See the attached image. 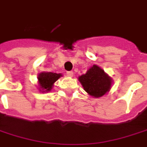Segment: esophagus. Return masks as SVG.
<instances>
[{
  "mask_svg": "<svg viewBox=\"0 0 147 147\" xmlns=\"http://www.w3.org/2000/svg\"><path fill=\"white\" fill-rule=\"evenodd\" d=\"M73 75H74L73 71H67V72H66V76H69V77H72V76H73Z\"/></svg>",
  "mask_w": 147,
  "mask_h": 147,
  "instance_id": "1",
  "label": "esophagus"
}]
</instances>
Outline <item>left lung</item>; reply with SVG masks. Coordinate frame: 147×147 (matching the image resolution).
Masks as SVG:
<instances>
[{
  "label": "left lung",
  "instance_id": "obj_1",
  "mask_svg": "<svg viewBox=\"0 0 147 147\" xmlns=\"http://www.w3.org/2000/svg\"><path fill=\"white\" fill-rule=\"evenodd\" d=\"M84 90L94 97H100L110 91L112 79L98 65H93L86 73L79 76Z\"/></svg>",
  "mask_w": 147,
  "mask_h": 147
}]
</instances>
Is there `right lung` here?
Segmentation results:
<instances>
[{
	"label": "right lung",
	"mask_w": 147,
	"mask_h": 147,
	"mask_svg": "<svg viewBox=\"0 0 147 147\" xmlns=\"http://www.w3.org/2000/svg\"><path fill=\"white\" fill-rule=\"evenodd\" d=\"M62 75L61 73H53V72H41L38 75V83L39 90L41 92H48L51 91L54 83L61 77Z\"/></svg>",
	"instance_id": "add662e5"
}]
</instances>
